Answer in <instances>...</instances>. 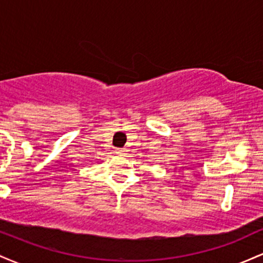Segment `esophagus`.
Returning <instances> with one entry per match:
<instances>
[{"label":"esophagus","instance_id":"esophagus-1","mask_svg":"<svg viewBox=\"0 0 263 263\" xmlns=\"http://www.w3.org/2000/svg\"><path fill=\"white\" fill-rule=\"evenodd\" d=\"M116 153H117V155H119V156H123V155H125V151H123L122 148H117V149H116Z\"/></svg>","mask_w":263,"mask_h":263}]
</instances>
